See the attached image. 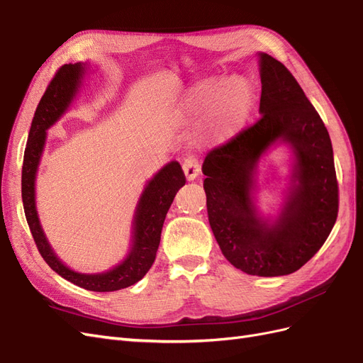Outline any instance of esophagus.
I'll list each match as a JSON object with an SVG mask.
<instances>
[{
    "label": "esophagus",
    "mask_w": 363,
    "mask_h": 363,
    "mask_svg": "<svg viewBox=\"0 0 363 363\" xmlns=\"http://www.w3.org/2000/svg\"><path fill=\"white\" fill-rule=\"evenodd\" d=\"M183 171H184V175L186 179H188L189 182L191 180H195L196 177H199V174L201 171V164H200V160L196 157H188L184 159L183 162Z\"/></svg>",
    "instance_id": "esophagus-1"
}]
</instances>
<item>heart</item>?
Wrapping results in <instances>:
<instances>
[{"label": "heart", "instance_id": "b5f03b06", "mask_svg": "<svg viewBox=\"0 0 363 363\" xmlns=\"http://www.w3.org/2000/svg\"><path fill=\"white\" fill-rule=\"evenodd\" d=\"M252 89L242 79L227 82H204L192 87L184 100V111L201 115L204 111L203 136L223 142L232 138L244 125L251 111Z\"/></svg>", "mask_w": 363, "mask_h": 363}]
</instances>
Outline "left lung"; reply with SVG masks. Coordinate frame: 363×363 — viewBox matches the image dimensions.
Instances as JSON below:
<instances>
[{"mask_svg": "<svg viewBox=\"0 0 363 363\" xmlns=\"http://www.w3.org/2000/svg\"><path fill=\"white\" fill-rule=\"evenodd\" d=\"M262 95L256 124L207 152L203 163L208 224L224 257L250 276L277 277L300 269L330 235L339 211L328 131L284 65L260 52ZM277 138L296 152L299 182L272 226L257 216L252 172Z\"/></svg>", "mask_w": 363, "mask_h": 363, "instance_id": "obj_1", "label": "left lung"}]
</instances>
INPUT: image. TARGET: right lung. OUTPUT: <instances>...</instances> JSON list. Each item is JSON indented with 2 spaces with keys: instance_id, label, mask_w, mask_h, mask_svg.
<instances>
[{
  "instance_id": "1",
  "label": "right lung",
  "mask_w": 363,
  "mask_h": 363,
  "mask_svg": "<svg viewBox=\"0 0 363 363\" xmlns=\"http://www.w3.org/2000/svg\"><path fill=\"white\" fill-rule=\"evenodd\" d=\"M84 65H63L54 74L36 107L31 121L23 163V203L27 223L40 256L59 276L77 286L94 292H112L138 283L156 259L160 233L175 194L186 183L179 162L163 167L142 194L135 215V236L127 259L116 268L103 274H80L67 268L54 255L43 235L35 206V179L40 155L45 144V131L67 111L84 74Z\"/></svg>"
}]
</instances>
